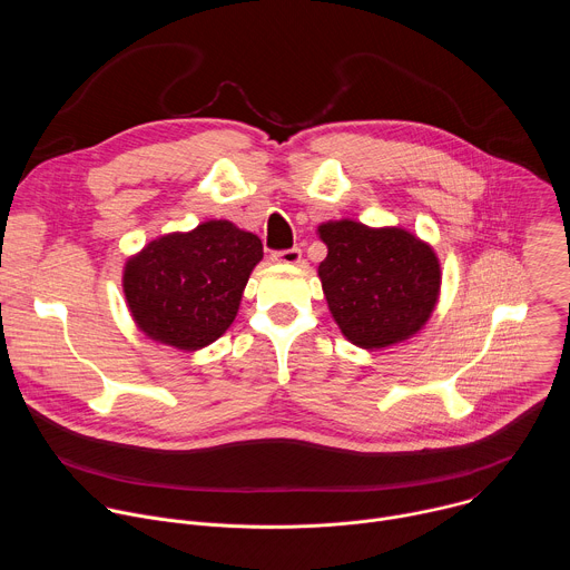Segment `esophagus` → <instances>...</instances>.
I'll return each mask as SVG.
<instances>
[{
  "instance_id": "34e87169",
  "label": "esophagus",
  "mask_w": 570,
  "mask_h": 570,
  "mask_svg": "<svg viewBox=\"0 0 570 570\" xmlns=\"http://www.w3.org/2000/svg\"><path fill=\"white\" fill-rule=\"evenodd\" d=\"M275 264H282V266H297L302 262V253L297 248H291V250H282V253H275L271 257Z\"/></svg>"
}]
</instances>
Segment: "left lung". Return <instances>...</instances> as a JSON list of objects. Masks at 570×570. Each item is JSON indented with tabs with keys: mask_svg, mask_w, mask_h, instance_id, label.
<instances>
[{
	"mask_svg": "<svg viewBox=\"0 0 570 570\" xmlns=\"http://www.w3.org/2000/svg\"><path fill=\"white\" fill-rule=\"evenodd\" d=\"M327 259L317 266L341 334L376 352L413 338L431 320L442 286L440 259L415 232L354 218L317 225Z\"/></svg>",
	"mask_w": 570,
	"mask_h": 570,
	"instance_id": "left-lung-1",
	"label": "left lung"
}]
</instances>
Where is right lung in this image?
Instances as JSON below:
<instances>
[{"mask_svg": "<svg viewBox=\"0 0 570 570\" xmlns=\"http://www.w3.org/2000/svg\"><path fill=\"white\" fill-rule=\"evenodd\" d=\"M262 259V238L225 218L161 234L124 264L126 306L146 338L198 352L229 330Z\"/></svg>", "mask_w": 570, "mask_h": 570, "instance_id": "1", "label": "right lung"}]
</instances>
